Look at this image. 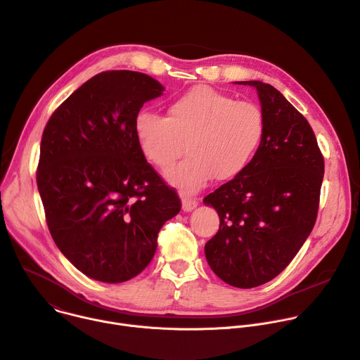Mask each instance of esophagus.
I'll return each instance as SVG.
<instances>
[{"mask_svg":"<svg viewBox=\"0 0 360 360\" xmlns=\"http://www.w3.org/2000/svg\"><path fill=\"white\" fill-rule=\"evenodd\" d=\"M198 200L197 198H191V197H182V210L185 212L192 211L193 208H197Z\"/></svg>","mask_w":360,"mask_h":360,"instance_id":"34e87169","label":"esophagus"}]
</instances>
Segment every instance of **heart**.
Here are the masks:
<instances>
[{
  "instance_id": "b5f03b06",
  "label": "heart",
  "mask_w": 360,
  "mask_h": 360,
  "mask_svg": "<svg viewBox=\"0 0 360 360\" xmlns=\"http://www.w3.org/2000/svg\"><path fill=\"white\" fill-rule=\"evenodd\" d=\"M168 116L142 110L134 130L146 159L169 171L185 150L188 156L168 181L184 192H197L210 181L240 174L264 135V113L255 103L198 86L168 105Z\"/></svg>"
}]
</instances>
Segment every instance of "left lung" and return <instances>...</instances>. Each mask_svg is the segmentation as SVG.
Masks as SVG:
<instances>
[{
	"label": "left lung",
	"instance_id": "obj_1",
	"mask_svg": "<svg viewBox=\"0 0 360 360\" xmlns=\"http://www.w3.org/2000/svg\"><path fill=\"white\" fill-rule=\"evenodd\" d=\"M238 83L257 90L266 129L248 165L204 198L219 217L205 257L222 281L252 288L277 277L310 236L324 160L311 126L277 89Z\"/></svg>",
	"mask_w": 360,
	"mask_h": 360
}]
</instances>
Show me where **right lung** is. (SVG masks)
I'll list each match as a JSON object with an SVG mask.
<instances>
[{"label":"right lung","instance_id":"1","mask_svg":"<svg viewBox=\"0 0 360 360\" xmlns=\"http://www.w3.org/2000/svg\"><path fill=\"white\" fill-rule=\"evenodd\" d=\"M165 90L148 75H96L64 101L41 138L37 186L50 234L90 278L123 283L146 269L181 201L145 159L135 119Z\"/></svg>","mask_w":360,"mask_h":360}]
</instances>
